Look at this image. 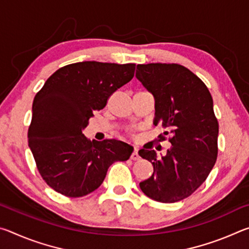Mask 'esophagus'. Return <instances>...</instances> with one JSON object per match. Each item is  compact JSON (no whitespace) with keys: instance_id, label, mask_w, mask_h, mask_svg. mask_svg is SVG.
I'll return each mask as SVG.
<instances>
[{"instance_id":"esophagus-1","label":"esophagus","mask_w":249,"mask_h":249,"mask_svg":"<svg viewBox=\"0 0 249 249\" xmlns=\"http://www.w3.org/2000/svg\"><path fill=\"white\" fill-rule=\"evenodd\" d=\"M130 158H132L133 160H138V159L141 158L140 155H138V148H137V147H135V148H134V151H133L132 156H130Z\"/></svg>"}]
</instances>
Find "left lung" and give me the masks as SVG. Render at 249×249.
Wrapping results in <instances>:
<instances>
[{
	"mask_svg": "<svg viewBox=\"0 0 249 249\" xmlns=\"http://www.w3.org/2000/svg\"><path fill=\"white\" fill-rule=\"evenodd\" d=\"M136 78L155 98L154 125L166 129L159 141L171 135L165 156L145 146L138 151L154 166L140 187L150 199L174 203L191 196L215 165L218 123L212 96L200 78L178 64L137 65Z\"/></svg>",
	"mask_w": 249,
	"mask_h": 249,
	"instance_id": "8db88e82",
	"label": "left lung"
}]
</instances>
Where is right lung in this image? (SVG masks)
Returning a JSON list of instances; mask_svg holds the SVG:
<instances>
[{"label": "right lung", "mask_w": 249, "mask_h": 249, "mask_svg": "<svg viewBox=\"0 0 249 249\" xmlns=\"http://www.w3.org/2000/svg\"><path fill=\"white\" fill-rule=\"evenodd\" d=\"M135 64L82 61L58 69L33 102L28 145L45 182L66 196L96 190L115 161H125L133 147L124 142L89 141L83 129L95 111L134 77Z\"/></svg>", "instance_id": "1"}]
</instances>
